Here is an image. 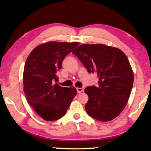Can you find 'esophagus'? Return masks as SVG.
I'll list each match as a JSON object with an SVG mask.
<instances>
[{
	"instance_id": "1",
	"label": "esophagus",
	"mask_w": 151,
	"mask_h": 151,
	"mask_svg": "<svg viewBox=\"0 0 151 151\" xmlns=\"http://www.w3.org/2000/svg\"><path fill=\"white\" fill-rule=\"evenodd\" d=\"M76 90H77V92L78 93H82L84 91V89L82 88H76Z\"/></svg>"
}]
</instances>
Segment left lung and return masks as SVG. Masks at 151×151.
I'll return each mask as SVG.
<instances>
[{
    "label": "left lung",
    "mask_w": 151,
    "mask_h": 151,
    "mask_svg": "<svg viewBox=\"0 0 151 151\" xmlns=\"http://www.w3.org/2000/svg\"><path fill=\"white\" fill-rule=\"evenodd\" d=\"M73 53L89 73H96L99 78L97 86L85 88L88 114L99 121L114 119L126 106L133 86L134 74L127 56L103 44L82 45Z\"/></svg>",
    "instance_id": "obj_1"
}]
</instances>
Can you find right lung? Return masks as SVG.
<instances>
[{
  "mask_svg": "<svg viewBox=\"0 0 151 151\" xmlns=\"http://www.w3.org/2000/svg\"><path fill=\"white\" fill-rule=\"evenodd\" d=\"M78 42L50 41L36 47L25 62L23 90L28 104L44 120L53 121L65 115L77 91L61 87L56 73L65 57Z\"/></svg>",
  "mask_w": 151,
  "mask_h": 151,
  "instance_id": "right-lung-1",
  "label": "right lung"
}]
</instances>
